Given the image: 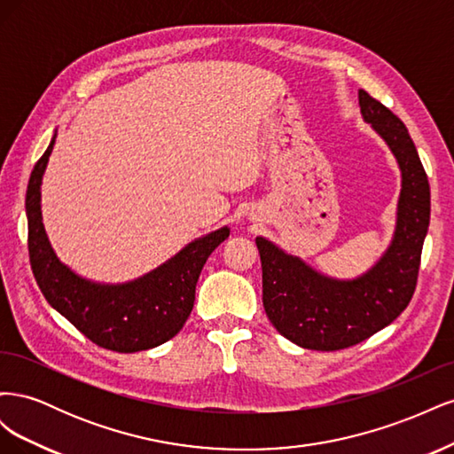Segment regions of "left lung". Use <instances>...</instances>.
I'll return each instance as SVG.
<instances>
[{"label":"left lung","mask_w":454,"mask_h":454,"mask_svg":"<svg viewBox=\"0 0 454 454\" xmlns=\"http://www.w3.org/2000/svg\"><path fill=\"white\" fill-rule=\"evenodd\" d=\"M365 122L387 142L402 172L392 242L362 277L337 280L257 237L263 307L277 332L310 350H340L392 324L415 294L422 244L430 225V185L417 147L388 107L358 92Z\"/></svg>","instance_id":"8db88e82"}]
</instances>
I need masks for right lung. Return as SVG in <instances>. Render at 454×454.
<instances>
[{
    "label": "right lung",
    "mask_w": 454,
    "mask_h": 454,
    "mask_svg": "<svg viewBox=\"0 0 454 454\" xmlns=\"http://www.w3.org/2000/svg\"><path fill=\"white\" fill-rule=\"evenodd\" d=\"M54 140L57 134L35 162L26 191L28 252L41 294L52 309L102 348L127 354L162 345L187 322L200 270L229 237V227L189 242L167 263L125 284H100L79 277L51 248L41 217V180Z\"/></svg>",
    "instance_id": "1"
}]
</instances>
